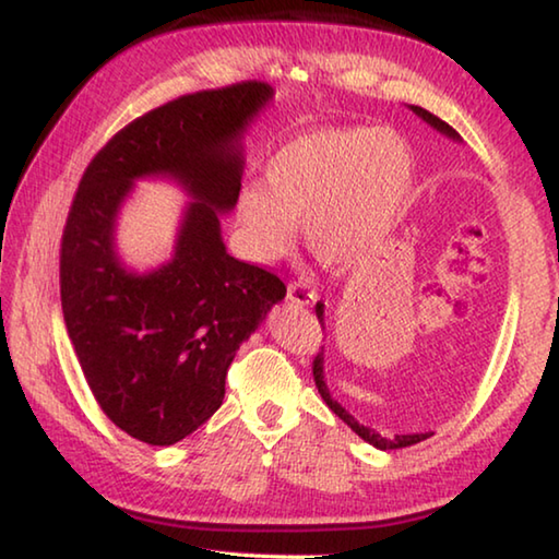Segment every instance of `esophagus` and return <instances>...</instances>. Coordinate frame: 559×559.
Returning a JSON list of instances; mask_svg holds the SVG:
<instances>
[{"mask_svg":"<svg viewBox=\"0 0 559 559\" xmlns=\"http://www.w3.org/2000/svg\"><path fill=\"white\" fill-rule=\"evenodd\" d=\"M288 300L298 302V306H313L318 300V293L302 281H290L288 283Z\"/></svg>","mask_w":559,"mask_h":559,"instance_id":"esophagus-1","label":"esophagus"}]
</instances>
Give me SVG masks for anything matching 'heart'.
Here are the masks:
<instances>
[{"mask_svg":"<svg viewBox=\"0 0 559 559\" xmlns=\"http://www.w3.org/2000/svg\"><path fill=\"white\" fill-rule=\"evenodd\" d=\"M414 187V155L392 130L320 128L293 138L263 169V187L236 194V229L253 261L308 249L330 269L370 259L400 226Z\"/></svg>","mask_w":559,"mask_h":559,"instance_id":"b5f03b06","label":"heart"}]
</instances>
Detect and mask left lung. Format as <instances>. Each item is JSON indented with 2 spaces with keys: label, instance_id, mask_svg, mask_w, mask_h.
Returning a JSON list of instances; mask_svg holds the SVG:
<instances>
[{
  "label": "left lung",
  "instance_id": "1",
  "mask_svg": "<svg viewBox=\"0 0 559 559\" xmlns=\"http://www.w3.org/2000/svg\"><path fill=\"white\" fill-rule=\"evenodd\" d=\"M412 110H414L419 118L427 120L431 128H437L439 132H443V135H449V138H453V140L461 138L459 132L449 126V122H443L441 118L433 116V112L424 110V108H419V106H412ZM316 316H318V320H320V325H323V302H318V306H316ZM313 380H316V386H318L320 396H323V402L330 406V409H333V414H337L340 419H343V421L347 424V427L357 433V437H362L367 443H372V447H377V449H382V451H386V449H404V447H414V443H419V441H424V439L433 437V431H424V433H396V437L386 439V437H382V433H377L374 429L365 427V424H359L353 414L345 412V406H340V404L333 400V396H330V390H328L325 377H323V353H318V355L313 357Z\"/></svg>",
  "mask_w": 559,
  "mask_h": 559
}]
</instances>
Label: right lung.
Returning a JSON list of instances; mask_svg holds the SVG:
<instances>
[{
  "label": "right lung",
  "instance_id": "add662e5",
  "mask_svg": "<svg viewBox=\"0 0 559 559\" xmlns=\"http://www.w3.org/2000/svg\"><path fill=\"white\" fill-rule=\"evenodd\" d=\"M273 98L263 81L197 91L118 130L83 173L61 236V308L103 414L169 447L219 409L236 349L286 296L283 281L226 253L219 212L241 189V132ZM177 178L195 202L174 261L124 271L111 231L131 179Z\"/></svg>",
  "mask_w": 559,
  "mask_h": 559
}]
</instances>
